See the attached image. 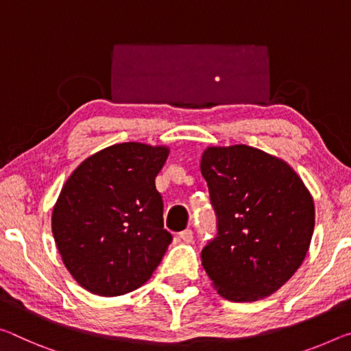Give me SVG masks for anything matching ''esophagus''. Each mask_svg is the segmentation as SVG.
<instances>
[{
    "label": "esophagus",
    "mask_w": 351,
    "mask_h": 351,
    "mask_svg": "<svg viewBox=\"0 0 351 351\" xmlns=\"http://www.w3.org/2000/svg\"><path fill=\"white\" fill-rule=\"evenodd\" d=\"M180 239H181L182 242H186V243L192 242V241H193V231H192V230L181 231V232H180Z\"/></svg>",
    "instance_id": "obj_1"
}]
</instances>
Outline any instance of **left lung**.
<instances>
[{
	"instance_id": "obj_1",
	"label": "left lung",
	"mask_w": 351,
	"mask_h": 351,
	"mask_svg": "<svg viewBox=\"0 0 351 351\" xmlns=\"http://www.w3.org/2000/svg\"><path fill=\"white\" fill-rule=\"evenodd\" d=\"M217 236L202 264L217 292L256 302L295 274L314 231V202L285 160L247 145L210 147L202 158Z\"/></svg>"
}]
</instances>
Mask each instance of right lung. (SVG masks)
<instances>
[{
	"label": "right lung",
	"instance_id": "add662e5",
	"mask_svg": "<svg viewBox=\"0 0 351 351\" xmlns=\"http://www.w3.org/2000/svg\"><path fill=\"white\" fill-rule=\"evenodd\" d=\"M169 148L128 142L101 149L71 173L51 228L77 285L101 297L136 291L160 264L171 234L154 178Z\"/></svg>",
	"mask_w": 351,
	"mask_h": 351
}]
</instances>
